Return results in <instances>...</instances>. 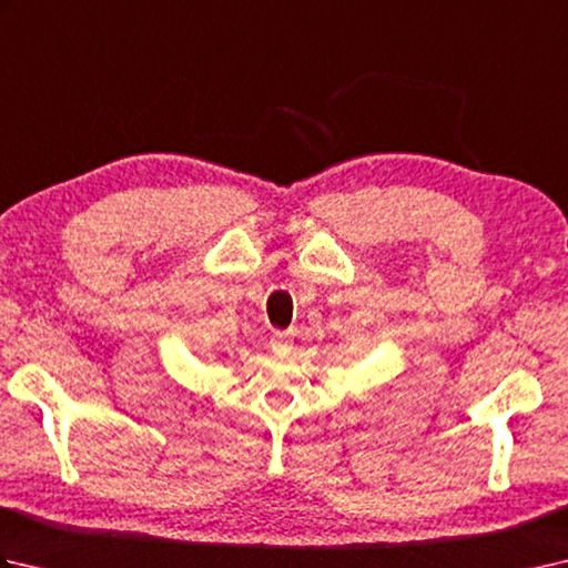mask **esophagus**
I'll return each instance as SVG.
<instances>
[{"label":"esophagus","mask_w":568,"mask_h":568,"mask_svg":"<svg viewBox=\"0 0 568 568\" xmlns=\"http://www.w3.org/2000/svg\"><path fill=\"white\" fill-rule=\"evenodd\" d=\"M271 346L275 352H291L293 348V334L291 332H275L271 336Z\"/></svg>","instance_id":"obj_1"}]
</instances>
